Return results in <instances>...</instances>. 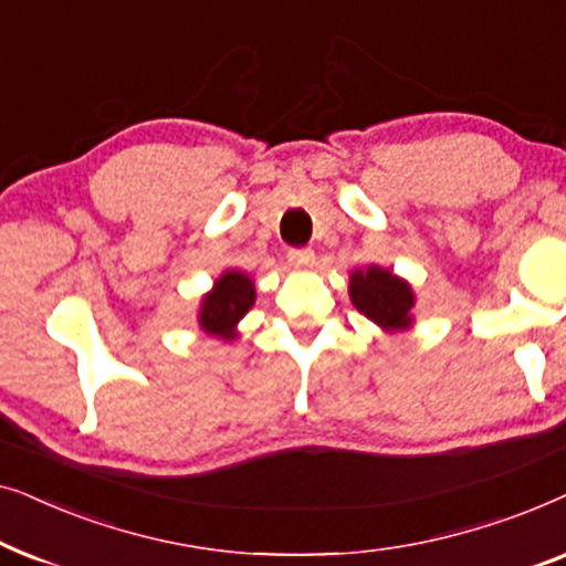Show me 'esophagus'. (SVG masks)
Returning <instances> with one entry per match:
<instances>
[{
    "instance_id": "34e87169",
    "label": "esophagus",
    "mask_w": 566,
    "mask_h": 566,
    "mask_svg": "<svg viewBox=\"0 0 566 566\" xmlns=\"http://www.w3.org/2000/svg\"><path fill=\"white\" fill-rule=\"evenodd\" d=\"M289 265L296 268V270L312 268L314 265V252L308 250V247H298V250H291L289 252Z\"/></svg>"
}]
</instances>
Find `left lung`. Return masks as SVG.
<instances>
[{"instance_id":"left-lung-1","label":"left lung","mask_w":566,"mask_h":566,"mask_svg":"<svg viewBox=\"0 0 566 566\" xmlns=\"http://www.w3.org/2000/svg\"><path fill=\"white\" fill-rule=\"evenodd\" d=\"M350 301L363 316L386 332L407 329L412 324L415 293L391 270L378 265L355 270L350 275Z\"/></svg>"}]
</instances>
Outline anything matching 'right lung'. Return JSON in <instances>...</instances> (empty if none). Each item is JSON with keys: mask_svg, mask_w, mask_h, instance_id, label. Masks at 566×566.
I'll list each match as a JSON object with an SVG mask.
<instances>
[{"mask_svg": "<svg viewBox=\"0 0 566 566\" xmlns=\"http://www.w3.org/2000/svg\"><path fill=\"white\" fill-rule=\"evenodd\" d=\"M254 304V281L239 270H227L213 289L203 296L198 324L206 335L231 343L237 337V324Z\"/></svg>", "mask_w": 566, "mask_h": 566, "instance_id": "right-lung-1", "label": "right lung"}]
</instances>
